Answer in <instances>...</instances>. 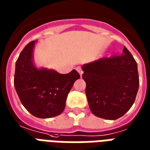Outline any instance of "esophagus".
<instances>
[{"label":"esophagus","mask_w":150,"mask_h":150,"mask_svg":"<svg viewBox=\"0 0 150 150\" xmlns=\"http://www.w3.org/2000/svg\"><path fill=\"white\" fill-rule=\"evenodd\" d=\"M76 71H77V72L79 73L80 75L81 76V75H82V74H83V71H82V69H81V67H76Z\"/></svg>","instance_id":"esophagus-1"}]
</instances>
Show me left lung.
Returning <instances> with one entry per match:
<instances>
[{"label":"left lung","mask_w":150,"mask_h":150,"mask_svg":"<svg viewBox=\"0 0 150 150\" xmlns=\"http://www.w3.org/2000/svg\"><path fill=\"white\" fill-rule=\"evenodd\" d=\"M83 80L91 112L100 118L116 120L135 101L139 88L137 64L124 47L121 55L83 64Z\"/></svg>","instance_id":"8db88e82"}]
</instances>
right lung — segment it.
<instances>
[{"label": "right lung", "instance_id": "1", "mask_svg": "<svg viewBox=\"0 0 150 150\" xmlns=\"http://www.w3.org/2000/svg\"><path fill=\"white\" fill-rule=\"evenodd\" d=\"M34 40L21 52L16 62L14 86L24 107L39 118L60 115L74 83L80 78L75 69L61 74L53 69H38L33 64Z\"/></svg>", "mask_w": 150, "mask_h": 150}]
</instances>
